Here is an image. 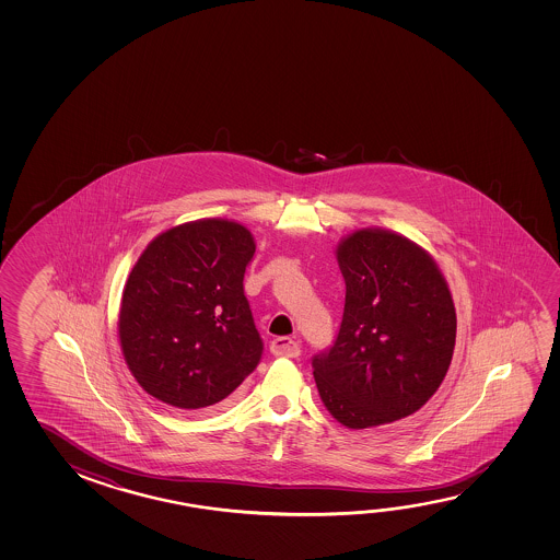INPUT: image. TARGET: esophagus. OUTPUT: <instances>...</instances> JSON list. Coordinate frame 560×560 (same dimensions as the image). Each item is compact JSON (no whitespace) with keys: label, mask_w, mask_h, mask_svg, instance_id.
Segmentation results:
<instances>
[{"label":"esophagus","mask_w":560,"mask_h":560,"mask_svg":"<svg viewBox=\"0 0 560 560\" xmlns=\"http://www.w3.org/2000/svg\"><path fill=\"white\" fill-rule=\"evenodd\" d=\"M271 353L279 358H296L301 353V346L293 338H276L271 341Z\"/></svg>","instance_id":"34e87169"}]
</instances>
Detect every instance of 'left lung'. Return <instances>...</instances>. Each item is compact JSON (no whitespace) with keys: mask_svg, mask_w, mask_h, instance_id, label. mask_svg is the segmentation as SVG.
Masks as SVG:
<instances>
[{"mask_svg":"<svg viewBox=\"0 0 560 560\" xmlns=\"http://www.w3.org/2000/svg\"><path fill=\"white\" fill-rule=\"evenodd\" d=\"M346 304L338 336L312 358L322 402L363 430L418 412L435 395L455 348L450 289L425 249L388 230L338 246Z\"/></svg>","mask_w":560,"mask_h":560,"instance_id":"obj_1","label":"left lung"}]
</instances>
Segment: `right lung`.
Segmentation results:
<instances>
[{
	"label": "right lung",
	"instance_id": "obj_1",
	"mask_svg": "<svg viewBox=\"0 0 560 560\" xmlns=\"http://www.w3.org/2000/svg\"><path fill=\"white\" fill-rule=\"evenodd\" d=\"M254 252L246 226L205 219L165 230L138 257L119 338L148 395L179 410H217L257 368L264 341L244 294Z\"/></svg>",
	"mask_w": 560,
	"mask_h": 560
}]
</instances>
